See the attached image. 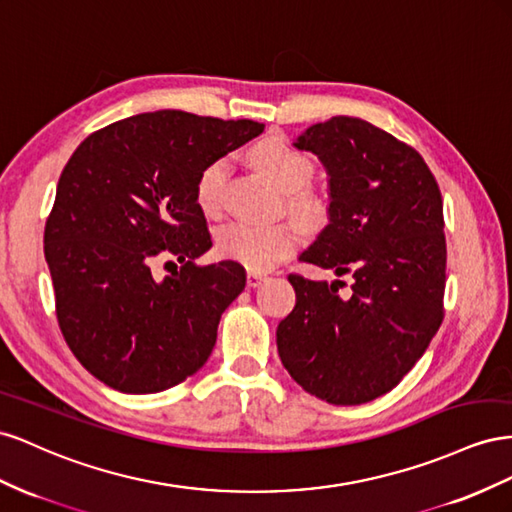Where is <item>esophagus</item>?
I'll return each mask as SVG.
<instances>
[{
    "instance_id": "esophagus-1",
    "label": "esophagus",
    "mask_w": 512,
    "mask_h": 512,
    "mask_svg": "<svg viewBox=\"0 0 512 512\" xmlns=\"http://www.w3.org/2000/svg\"><path fill=\"white\" fill-rule=\"evenodd\" d=\"M261 281H266V274L264 272H248L246 274V285L248 287H257V285H261Z\"/></svg>"
}]
</instances>
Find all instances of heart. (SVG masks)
I'll list each match as a JSON object with an SVG mask.
<instances>
[{"instance_id": "heart-1", "label": "heart", "mask_w": 512, "mask_h": 512, "mask_svg": "<svg viewBox=\"0 0 512 512\" xmlns=\"http://www.w3.org/2000/svg\"><path fill=\"white\" fill-rule=\"evenodd\" d=\"M255 165L264 171L281 193L289 195V210L304 221H319L324 216V203L306 191L315 178L313 160L279 137H268L253 150ZM229 178V158H214L203 167L195 182V201L206 212H218ZM300 233L294 225H253L229 223L216 233V253L238 261L253 272H266L296 251Z\"/></svg>"}]
</instances>
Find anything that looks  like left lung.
<instances>
[{
	"instance_id": "obj_1",
	"label": "left lung",
	"mask_w": 512,
	"mask_h": 512,
	"mask_svg": "<svg viewBox=\"0 0 512 512\" xmlns=\"http://www.w3.org/2000/svg\"><path fill=\"white\" fill-rule=\"evenodd\" d=\"M328 173V225L300 261L352 274H289L296 306L276 328L289 375L332 405L369 403L425 354L444 317L446 238L440 186L422 156L386 130L337 115L294 141Z\"/></svg>"
}]
</instances>
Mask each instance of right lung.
Returning <instances> with one entry per match:
<instances>
[{"label":"right lung","instance_id":"obj_1","mask_svg":"<svg viewBox=\"0 0 512 512\" xmlns=\"http://www.w3.org/2000/svg\"><path fill=\"white\" fill-rule=\"evenodd\" d=\"M264 133L253 120L163 109L87 137L64 167L45 227L57 321L72 354L126 394L178 386L210 358L218 321L246 285L210 251L199 171ZM174 270L160 277L153 266Z\"/></svg>","mask_w":512,"mask_h":512}]
</instances>
